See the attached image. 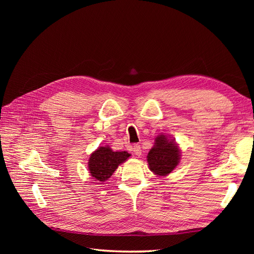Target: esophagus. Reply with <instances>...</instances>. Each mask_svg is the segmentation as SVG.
<instances>
[{
  "label": "esophagus",
  "instance_id": "34e87169",
  "mask_svg": "<svg viewBox=\"0 0 254 254\" xmlns=\"http://www.w3.org/2000/svg\"><path fill=\"white\" fill-rule=\"evenodd\" d=\"M132 151H133V153H134L136 157H140L142 155V150H141V146L140 145H134L133 147H132Z\"/></svg>",
  "mask_w": 254,
  "mask_h": 254
}]
</instances>
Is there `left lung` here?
Segmentation results:
<instances>
[{
    "label": "left lung",
    "instance_id": "obj_1",
    "mask_svg": "<svg viewBox=\"0 0 254 254\" xmlns=\"http://www.w3.org/2000/svg\"><path fill=\"white\" fill-rule=\"evenodd\" d=\"M180 157V149L175 140L160 134L147 155L149 170L157 176H167L178 165Z\"/></svg>",
    "mask_w": 254,
    "mask_h": 254
}]
</instances>
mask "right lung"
<instances>
[{
	"label": "right lung",
	"instance_id": "add662e5",
	"mask_svg": "<svg viewBox=\"0 0 254 254\" xmlns=\"http://www.w3.org/2000/svg\"><path fill=\"white\" fill-rule=\"evenodd\" d=\"M131 156L127 151H113L109 146L98 147L91 153L89 159V172L95 181L108 180L120 164Z\"/></svg>",
	"mask_w": 254,
	"mask_h": 254
}]
</instances>
